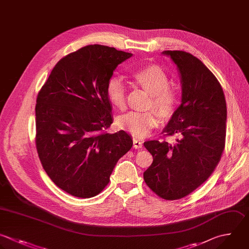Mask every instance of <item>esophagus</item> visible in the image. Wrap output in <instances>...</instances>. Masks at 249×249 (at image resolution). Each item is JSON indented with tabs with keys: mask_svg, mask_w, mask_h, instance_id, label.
Wrapping results in <instances>:
<instances>
[{
	"mask_svg": "<svg viewBox=\"0 0 249 249\" xmlns=\"http://www.w3.org/2000/svg\"><path fill=\"white\" fill-rule=\"evenodd\" d=\"M133 147L135 149H141L143 147V142H141L137 139H133Z\"/></svg>",
	"mask_w": 249,
	"mask_h": 249,
	"instance_id": "34e87169",
	"label": "esophagus"
}]
</instances>
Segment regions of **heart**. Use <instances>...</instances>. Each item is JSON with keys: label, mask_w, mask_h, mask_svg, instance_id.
I'll return each instance as SVG.
<instances>
[{"label": "heart", "mask_w": 249, "mask_h": 249, "mask_svg": "<svg viewBox=\"0 0 249 249\" xmlns=\"http://www.w3.org/2000/svg\"><path fill=\"white\" fill-rule=\"evenodd\" d=\"M132 81L151 95L149 108H155L164 118H170L178 105L177 94L168 89L169 80L165 72L158 65H147L131 75ZM106 95L111 105L119 110L125 107L124 88L118 77H112L106 87ZM118 126L126 130L135 138H144L160 124L155 111L146 113L130 112L118 119Z\"/></svg>", "instance_id": "b5f03b06"}]
</instances>
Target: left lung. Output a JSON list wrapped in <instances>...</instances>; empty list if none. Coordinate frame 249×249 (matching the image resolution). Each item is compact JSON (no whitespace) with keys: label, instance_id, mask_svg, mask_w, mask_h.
I'll return each mask as SVG.
<instances>
[{"label":"left lung","instance_id":"8db88e82","mask_svg":"<svg viewBox=\"0 0 249 249\" xmlns=\"http://www.w3.org/2000/svg\"><path fill=\"white\" fill-rule=\"evenodd\" d=\"M181 83V104L162 129L178 135L174 144L144 142L153 162L144 172L148 187L164 199L186 196L207 180L218 164L226 138L227 106L223 89L209 69L191 53L164 51Z\"/></svg>","mask_w":249,"mask_h":249}]
</instances>
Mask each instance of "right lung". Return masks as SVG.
I'll list each match as a JSON object with an SVG mask.
<instances>
[{"label":"right lung","mask_w":249,"mask_h":249,"mask_svg":"<svg viewBox=\"0 0 249 249\" xmlns=\"http://www.w3.org/2000/svg\"><path fill=\"white\" fill-rule=\"evenodd\" d=\"M132 53L90 45L60 59L37 97L36 146L44 169L66 193L89 198L109 183L132 147L124 130L99 133L113 123L108 81Z\"/></svg>","instance_id":"add662e5"}]
</instances>
